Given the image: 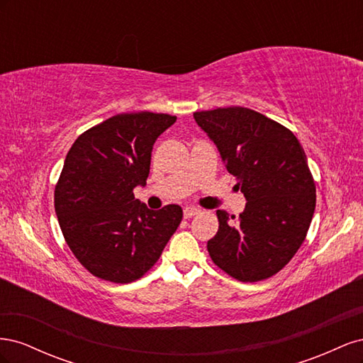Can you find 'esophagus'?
<instances>
[{"label": "esophagus", "instance_id": "obj_1", "mask_svg": "<svg viewBox=\"0 0 363 363\" xmlns=\"http://www.w3.org/2000/svg\"><path fill=\"white\" fill-rule=\"evenodd\" d=\"M196 213H200V208H196V207H186L184 211H183L184 218H192V216H195Z\"/></svg>", "mask_w": 363, "mask_h": 363}]
</instances>
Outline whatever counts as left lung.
<instances>
[{"instance_id":"obj_1","label":"left lung","mask_w":363,"mask_h":363,"mask_svg":"<svg viewBox=\"0 0 363 363\" xmlns=\"http://www.w3.org/2000/svg\"><path fill=\"white\" fill-rule=\"evenodd\" d=\"M194 119L247 200L238 219L216 211L219 228L208 255L240 281L268 279L298 251L315 212L306 152L291 130L247 107L195 112Z\"/></svg>"}]
</instances>
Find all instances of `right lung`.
Instances as JSON below:
<instances>
[{
	"label": "right lung",
	"instance_id": "obj_1",
	"mask_svg": "<svg viewBox=\"0 0 363 363\" xmlns=\"http://www.w3.org/2000/svg\"><path fill=\"white\" fill-rule=\"evenodd\" d=\"M177 118L121 113L77 138L54 191V207L68 247L95 277L113 283L140 279L159 260L183 211H160L135 199L147 184L156 139Z\"/></svg>",
	"mask_w": 363,
	"mask_h": 363
}]
</instances>
